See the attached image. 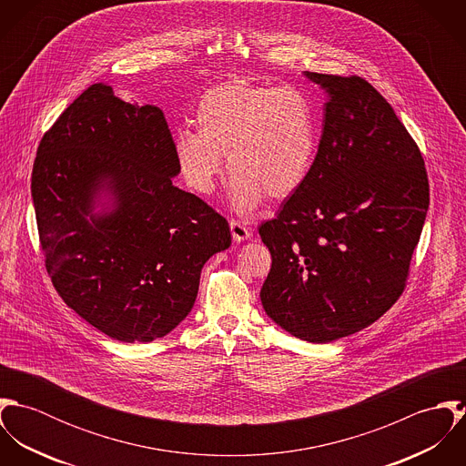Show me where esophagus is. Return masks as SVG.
<instances>
[{
    "mask_svg": "<svg viewBox=\"0 0 466 466\" xmlns=\"http://www.w3.org/2000/svg\"><path fill=\"white\" fill-rule=\"evenodd\" d=\"M229 228H231V235L235 238V242H244V240H248L251 237V229L244 222H240V220L233 218L229 222Z\"/></svg>",
    "mask_w": 466,
    "mask_h": 466,
    "instance_id": "obj_1",
    "label": "esophagus"
}]
</instances>
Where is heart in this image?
<instances>
[{
    "label": "heart",
    "instance_id": "b5f03b06",
    "mask_svg": "<svg viewBox=\"0 0 466 466\" xmlns=\"http://www.w3.org/2000/svg\"><path fill=\"white\" fill-rule=\"evenodd\" d=\"M194 122L198 131L181 129L174 137L185 185L199 196L213 194L228 154L231 200L240 213L266 198H292L314 168L316 111L298 89L229 78L200 95Z\"/></svg>",
    "mask_w": 466,
    "mask_h": 466
}]
</instances>
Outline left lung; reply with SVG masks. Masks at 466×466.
Here are the masks:
<instances>
[{"label": "left lung", "instance_id": "8db88e82", "mask_svg": "<svg viewBox=\"0 0 466 466\" xmlns=\"http://www.w3.org/2000/svg\"><path fill=\"white\" fill-rule=\"evenodd\" d=\"M307 76L329 93L323 134L307 183L258 229L272 258L260 298L285 332L330 342L401 296L429 179L416 141L368 80Z\"/></svg>", "mask_w": 466, "mask_h": 466}]
</instances>
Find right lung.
<instances>
[{
	"mask_svg": "<svg viewBox=\"0 0 466 466\" xmlns=\"http://www.w3.org/2000/svg\"><path fill=\"white\" fill-rule=\"evenodd\" d=\"M163 111L93 84L45 133L32 199L45 266L63 301L122 342H150L192 310L200 268L231 246L228 220L172 185ZM114 209L93 214L102 190Z\"/></svg>",
	"mask_w": 466,
	"mask_h": 466,
	"instance_id": "obj_1",
	"label": "right lung"
}]
</instances>
